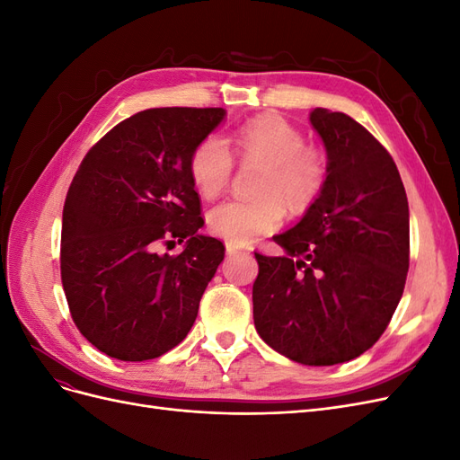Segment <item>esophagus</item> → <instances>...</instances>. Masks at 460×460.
Wrapping results in <instances>:
<instances>
[{
  "mask_svg": "<svg viewBox=\"0 0 460 460\" xmlns=\"http://www.w3.org/2000/svg\"><path fill=\"white\" fill-rule=\"evenodd\" d=\"M238 252H240V247H238V245L226 242V253H228V255H235Z\"/></svg>",
  "mask_w": 460,
  "mask_h": 460,
  "instance_id": "esophagus-1",
  "label": "esophagus"
}]
</instances>
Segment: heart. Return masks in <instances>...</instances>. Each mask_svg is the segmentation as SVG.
Returning a JSON list of instances; mask_svg holds the SVG:
<instances>
[{
	"label": "heart",
	"instance_id": "heart-1",
	"mask_svg": "<svg viewBox=\"0 0 460 460\" xmlns=\"http://www.w3.org/2000/svg\"><path fill=\"white\" fill-rule=\"evenodd\" d=\"M234 146L243 161L261 163L255 199H228L207 213L208 230L230 243H252L262 234L282 226L286 206L309 208L323 193L330 174L324 147L307 144V136L280 115H262L234 132ZM188 172L203 198L225 190L234 172V155L220 136H207L193 147Z\"/></svg>",
	"mask_w": 460,
	"mask_h": 460
}]
</instances>
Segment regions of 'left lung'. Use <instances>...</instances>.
Here are the masks:
<instances>
[{"label":"left lung","instance_id":"obj_1","mask_svg":"<svg viewBox=\"0 0 460 460\" xmlns=\"http://www.w3.org/2000/svg\"><path fill=\"white\" fill-rule=\"evenodd\" d=\"M311 124L330 174L291 230L284 257L255 253L253 320L274 351L301 365L347 363L380 340L405 289L409 201L387 149L345 113L316 107Z\"/></svg>","mask_w":460,"mask_h":460}]
</instances>
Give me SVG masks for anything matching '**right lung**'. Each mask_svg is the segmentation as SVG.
Segmentation results:
<instances>
[{
  "mask_svg": "<svg viewBox=\"0 0 460 460\" xmlns=\"http://www.w3.org/2000/svg\"><path fill=\"white\" fill-rule=\"evenodd\" d=\"M222 119L220 107L146 109L78 166L63 207L61 282L76 328L109 357H161L196 323L225 245L198 234L188 159ZM176 239L187 240L184 252L156 253Z\"/></svg>",
  "mask_w": 460,
  "mask_h": 460,
  "instance_id": "obj_1",
  "label": "right lung"
}]
</instances>
